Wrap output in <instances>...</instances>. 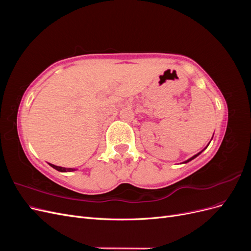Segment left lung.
<instances>
[{
	"label": "left lung",
	"instance_id": "1",
	"mask_svg": "<svg viewBox=\"0 0 251 251\" xmlns=\"http://www.w3.org/2000/svg\"><path fill=\"white\" fill-rule=\"evenodd\" d=\"M199 154H200V153H199ZM199 154H197V155H195V156H194V157H192V158H189V159H188V160H187V161H185V163H186V162H188V161H191V160H193V159H194V158H196V157H197V156H198V155H199Z\"/></svg>",
	"mask_w": 251,
	"mask_h": 251
}]
</instances>
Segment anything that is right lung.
<instances>
[{
  "instance_id": "obj_1",
  "label": "right lung",
  "mask_w": 251,
  "mask_h": 251,
  "mask_svg": "<svg viewBox=\"0 0 251 251\" xmlns=\"http://www.w3.org/2000/svg\"><path fill=\"white\" fill-rule=\"evenodd\" d=\"M53 169H55L56 171H58V172H73V171H76V170H74V169H66V168H62V166H56V165H54V164H51V163H49Z\"/></svg>"
}]
</instances>
